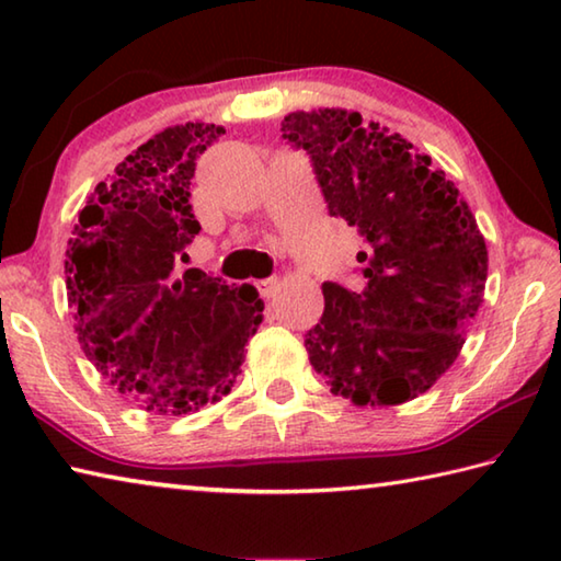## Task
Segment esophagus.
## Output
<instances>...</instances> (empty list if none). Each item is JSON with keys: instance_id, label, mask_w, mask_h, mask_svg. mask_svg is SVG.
Listing matches in <instances>:
<instances>
[{"instance_id": "esophagus-1", "label": "esophagus", "mask_w": 561, "mask_h": 561, "mask_svg": "<svg viewBox=\"0 0 561 561\" xmlns=\"http://www.w3.org/2000/svg\"><path fill=\"white\" fill-rule=\"evenodd\" d=\"M279 287H282V284H279V279H277V277H270V279H260V282H257V289H260V294H262V297H264V299H270V297H274V294H277V291H279Z\"/></svg>"}]
</instances>
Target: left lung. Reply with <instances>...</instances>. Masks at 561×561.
I'll use <instances>...</instances> for the list:
<instances>
[{
    "label": "left lung",
    "instance_id": "obj_1",
    "mask_svg": "<svg viewBox=\"0 0 561 561\" xmlns=\"http://www.w3.org/2000/svg\"><path fill=\"white\" fill-rule=\"evenodd\" d=\"M284 138L311 158L329 215L366 240V287L324 282V314L304 346L331 393L398 405L448 371L478 314L488 247L445 170L413 144L346 108L284 116Z\"/></svg>",
    "mask_w": 561,
    "mask_h": 561
}]
</instances>
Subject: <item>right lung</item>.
Wrapping results in <instances>:
<instances>
[{
  "mask_svg": "<svg viewBox=\"0 0 561 561\" xmlns=\"http://www.w3.org/2000/svg\"><path fill=\"white\" fill-rule=\"evenodd\" d=\"M225 133L185 123L156 133L96 185L66 247L76 334L96 371L144 411L185 415L230 393L262 324L252 284L187 270L201 232L190 205L195 160Z\"/></svg>",
  "mask_w": 561,
  "mask_h": 561,
  "instance_id": "right-lung-1",
  "label": "right lung"
}]
</instances>
